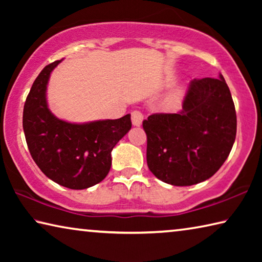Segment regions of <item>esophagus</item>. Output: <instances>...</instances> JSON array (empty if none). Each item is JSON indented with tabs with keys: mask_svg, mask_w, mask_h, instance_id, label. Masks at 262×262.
I'll list each match as a JSON object with an SVG mask.
<instances>
[{
	"mask_svg": "<svg viewBox=\"0 0 262 262\" xmlns=\"http://www.w3.org/2000/svg\"><path fill=\"white\" fill-rule=\"evenodd\" d=\"M143 121V114L140 111H133L132 112V122L135 127H140Z\"/></svg>",
	"mask_w": 262,
	"mask_h": 262,
	"instance_id": "1",
	"label": "esophagus"
}]
</instances>
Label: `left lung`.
I'll return each instance as SVG.
<instances>
[{
    "instance_id": "obj_1",
    "label": "left lung",
    "mask_w": 262,
    "mask_h": 262,
    "mask_svg": "<svg viewBox=\"0 0 262 262\" xmlns=\"http://www.w3.org/2000/svg\"><path fill=\"white\" fill-rule=\"evenodd\" d=\"M143 129L148 167L159 180L190 186L209 179L236 140V110L224 77L193 79L183 110L149 115Z\"/></svg>"
}]
</instances>
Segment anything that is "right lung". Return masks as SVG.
I'll return each instance as SVG.
<instances>
[{"instance_id": "obj_1", "label": "right lung", "mask_w": 262, "mask_h": 262, "mask_svg": "<svg viewBox=\"0 0 262 262\" xmlns=\"http://www.w3.org/2000/svg\"><path fill=\"white\" fill-rule=\"evenodd\" d=\"M62 60L46 66L33 82L23 112V129L31 156L42 173L70 189H85L108 174L115 144L132 128L130 114L115 120L72 123L48 108L51 73Z\"/></svg>"}]
</instances>
